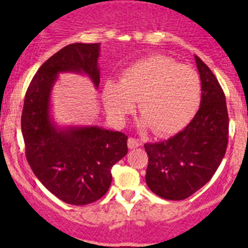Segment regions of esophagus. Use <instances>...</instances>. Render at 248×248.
I'll return each instance as SVG.
<instances>
[{
    "mask_svg": "<svg viewBox=\"0 0 248 248\" xmlns=\"http://www.w3.org/2000/svg\"><path fill=\"white\" fill-rule=\"evenodd\" d=\"M127 145H128L129 149H137V147H139L140 145H141V142L136 138H128V140H127Z\"/></svg>",
    "mask_w": 248,
    "mask_h": 248,
    "instance_id": "34e87169",
    "label": "esophagus"
}]
</instances>
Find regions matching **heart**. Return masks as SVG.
Returning <instances> with one entry per match:
<instances>
[{
    "label": "heart",
    "mask_w": 248,
    "mask_h": 248,
    "mask_svg": "<svg viewBox=\"0 0 248 248\" xmlns=\"http://www.w3.org/2000/svg\"><path fill=\"white\" fill-rule=\"evenodd\" d=\"M107 114L124 124L139 99L141 128L170 136L193 120L202 101V80L192 67L161 55L146 57L124 68L121 80H107L102 87Z\"/></svg>",
    "instance_id": "b5f03b06"
}]
</instances>
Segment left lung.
<instances>
[{
  "label": "left lung",
  "instance_id": "1",
  "mask_svg": "<svg viewBox=\"0 0 248 248\" xmlns=\"http://www.w3.org/2000/svg\"><path fill=\"white\" fill-rule=\"evenodd\" d=\"M202 80L201 108L184 131L168 140L145 144L146 185L168 201H184L210 181L228 144L226 96L211 69L194 56Z\"/></svg>",
  "mask_w": 248,
  "mask_h": 248
}]
</instances>
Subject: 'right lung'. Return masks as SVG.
I'll use <instances>...</instances> for the list:
<instances>
[{"label": "right lung", "instance_id": "obj_1", "mask_svg": "<svg viewBox=\"0 0 248 248\" xmlns=\"http://www.w3.org/2000/svg\"><path fill=\"white\" fill-rule=\"evenodd\" d=\"M101 43H74L46 60L32 79L21 115L26 158L47 191L72 205L98 201L111 184V168L127 155V136L99 126L59 127L50 97L60 73L85 74L98 89Z\"/></svg>", "mask_w": 248, "mask_h": 248}]
</instances>
